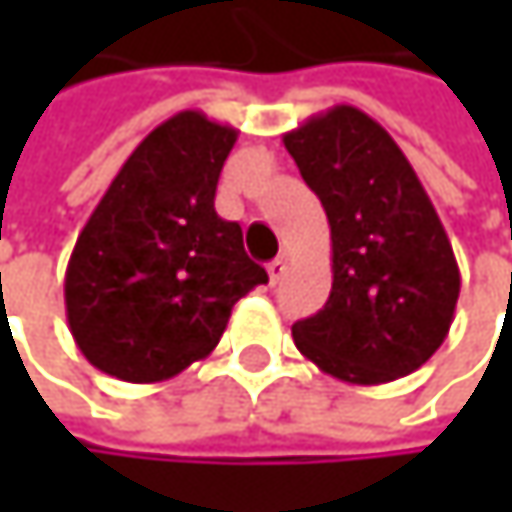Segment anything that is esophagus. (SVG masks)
<instances>
[{"instance_id":"1","label":"esophagus","mask_w":512,"mask_h":512,"mask_svg":"<svg viewBox=\"0 0 512 512\" xmlns=\"http://www.w3.org/2000/svg\"><path fill=\"white\" fill-rule=\"evenodd\" d=\"M266 272H269V281H272V284H278V281L287 275V260H284V257H275V260L266 266Z\"/></svg>"}]
</instances>
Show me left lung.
Wrapping results in <instances>:
<instances>
[{
    "instance_id": "8db88e82",
    "label": "left lung",
    "mask_w": 512,
    "mask_h": 512,
    "mask_svg": "<svg viewBox=\"0 0 512 512\" xmlns=\"http://www.w3.org/2000/svg\"><path fill=\"white\" fill-rule=\"evenodd\" d=\"M332 228V293L293 323L299 353L323 373L382 385L418 370L454 323L460 266L415 168L356 106L284 133Z\"/></svg>"
}]
</instances>
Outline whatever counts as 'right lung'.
Listing matches in <instances>:
<instances>
[{
	"instance_id": "obj_1",
	"label": "right lung",
	"mask_w": 512,
	"mask_h": 512,
	"mask_svg": "<svg viewBox=\"0 0 512 512\" xmlns=\"http://www.w3.org/2000/svg\"><path fill=\"white\" fill-rule=\"evenodd\" d=\"M237 130L177 112L121 165L64 275L76 347L124 382H162L207 358L266 269L213 201Z\"/></svg>"
}]
</instances>
